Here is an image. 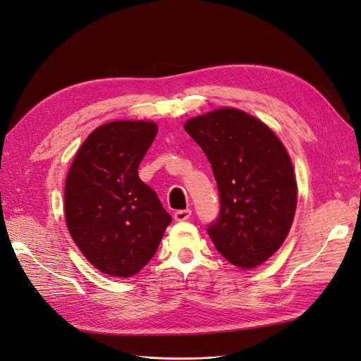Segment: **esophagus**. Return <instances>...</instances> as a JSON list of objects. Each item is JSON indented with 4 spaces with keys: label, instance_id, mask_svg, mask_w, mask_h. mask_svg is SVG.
Masks as SVG:
<instances>
[{
    "label": "esophagus",
    "instance_id": "34e87169",
    "mask_svg": "<svg viewBox=\"0 0 361 361\" xmlns=\"http://www.w3.org/2000/svg\"><path fill=\"white\" fill-rule=\"evenodd\" d=\"M190 216H192L190 209H180L173 212V219H176V221H185L190 219Z\"/></svg>",
    "mask_w": 361,
    "mask_h": 361
}]
</instances>
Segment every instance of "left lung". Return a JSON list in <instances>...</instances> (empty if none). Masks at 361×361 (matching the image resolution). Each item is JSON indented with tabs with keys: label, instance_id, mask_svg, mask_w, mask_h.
<instances>
[{
	"label": "left lung",
	"instance_id": "1",
	"mask_svg": "<svg viewBox=\"0 0 361 361\" xmlns=\"http://www.w3.org/2000/svg\"><path fill=\"white\" fill-rule=\"evenodd\" d=\"M184 129L207 154L220 190L211 241L236 268H257L295 220L298 183L287 149L260 118L232 106L195 116Z\"/></svg>",
	"mask_w": 361,
	"mask_h": 361
}]
</instances>
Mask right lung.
I'll use <instances>...</instances> for the list:
<instances>
[{
    "label": "right lung",
    "mask_w": 361,
    "mask_h": 361,
    "mask_svg": "<svg viewBox=\"0 0 361 361\" xmlns=\"http://www.w3.org/2000/svg\"><path fill=\"white\" fill-rule=\"evenodd\" d=\"M152 120H114L80 145L65 180V223L87 262L130 278L152 260L172 221L156 192L138 177L153 140Z\"/></svg>",
    "instance_id": "obj_1"
}]
</instances>
